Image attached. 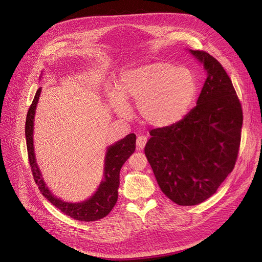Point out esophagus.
Returning <instances> with one entry per match:
<instances>
[{"label": "esophagus", "mask_w": 262, "mask_h": 262, "mask_svg": "<svg viewBox=\"0 0 262 262\" xmlns=\"http://www.w3.org/2000/svg\"><path fill=\"white\" fill-rule=\"evenodd\" d=\"M146 141H147V139L145 136H138L137 142H136L137 150H142L146 144Z\"/></svg>", "instance_id": "1"}]
</instances>
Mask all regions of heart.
Here are the masks:
<instances>
[{
    "label": "heart",
    "mask_w": 262,
    "mask_h": 262,
    "mask_svg": "<svg viewBox=\"0 0 262 262\" xmlns=\"http://www.w3.org/2000/svg\"><path fill=\"white\" fill-rule=\"evenodd\" d=\"M197 89L196 77L189 69L157 61L122 72L118 89L108 84L105 95L118 115L127 116L125 98L133 99L145 123L166 128L186 116L196 100Z\"/></svg>",
    "instance_id": "obj_1"
}]
</instances>
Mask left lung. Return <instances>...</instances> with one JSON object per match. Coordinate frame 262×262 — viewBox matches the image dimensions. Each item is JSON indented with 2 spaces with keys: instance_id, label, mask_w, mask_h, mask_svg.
<instances>
[{
  "instance_id": "left-lung-1",
  "label": "left lung",
  "mask_w": 262,
  "mask_h": 262,
  "mask_svg": "<svg viewBox=\"0 0 262 262\" xmlns=\"http://www.w3.org/2000/svg\"><path fill=\"white\" fill-rule=\"evenodd\" d=\"M188 51L206 72L196 106L177 124L150 130L144 149L161 190L179 205L205 201L233 170L243 120L222 65L205 51Z\"/></svg>"
}]
</instances>
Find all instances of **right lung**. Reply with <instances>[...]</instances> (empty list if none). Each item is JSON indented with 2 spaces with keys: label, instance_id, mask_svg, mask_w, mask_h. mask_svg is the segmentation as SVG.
I'll list each match as a JSON object with an SVG mask.
<instances>
[{
  "label": "right lung",
  "instance_id": "add662e5",
  "mask_svg": "<svg viewBox=\"0 0 262 262\" xmlns=\"http://www.w3.org/2000/svg\"><path fill=\"white\" fill-rule=\"evenodd\" d=\"M43 76L41 74L40 79ZM42 87L37 91L36 96L29 107L25 123V137L28 150V159L34 181L38 184L42 195L65 215L80 221H96L110 214L118 200V189L120 185V170L122 165L129 158L136 149V135L129 134L121 140L111 144L106 148L104 157L103 178L95 193L86 200L80 202H68L57 197L44 181L40 167L37 163L33 145L34 116Z\"/></svg>",
  "mask_w": 262,
  "mask_h": 262
}]
</instances>
